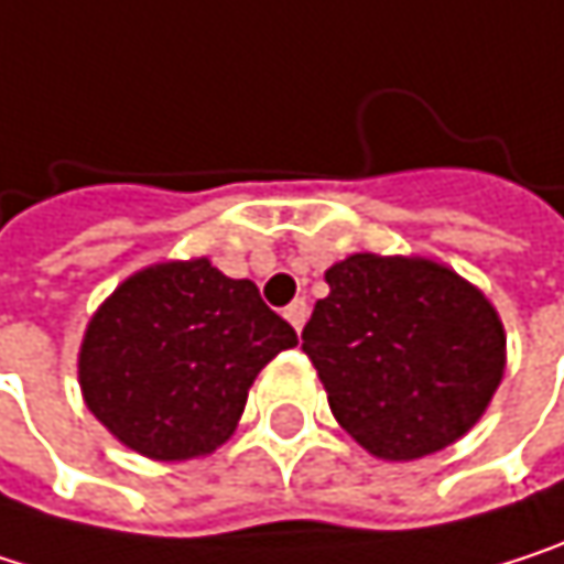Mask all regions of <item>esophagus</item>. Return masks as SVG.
<instances>
[{
	"label": "esophagus",
	"mask_w": 564,
	"mask_h": 564,
	"mask_svg": "<svg viewBox=\"0 0 564 564\" xmlns=\"http://www.w3.org/2000/svg\"><path fill=\"white\" fill-rule=\"evenodd\" d=\"M285 318H289V325H292L295 332H302L305 322H308V302H305V299H295V302L285 308Z\"/></svg>",
	"instance_id": "esophagus-1"
}]
</instances>
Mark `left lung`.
I'll list each match as a JSON object with an SVG mask.
<instances>
[{
  "label": "left lung",
  "mask_w": 564,
  "mask_h": 564,
  "mask_svg": "<svg viewBox=\"0 0 564 564\" xmlns=\"http://www.w3.org/2000/svg\"><path fill=\"white\" fill-rule=\"evenodd\" d=\"M302 332L335 421L381 459L456 443L489 408L506 332L489 299L421 256L355 252Z\"/></svg>",
  "instance_id": "1"
}]
</instances>
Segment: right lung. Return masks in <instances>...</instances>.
Instances as JSON below:
<instances>
[{
	"label": "right lung",
	"mask_w": 564,
	"mask_h": 564,
	"mask_svg": "<svg viewBox=\"0 0 564 564\" xmlns=\"http://www.w3.org/2000/svg\"><path fill=\"white\" fill-rule=\"evenodd\" d=\"M295 345V328L249 279L209 259L156 262L91 315L78 381L88 411L124 446L176 463L223 446L256 375Z\"/></svg>",
	"instance_id": "1"
}]
</instances>
